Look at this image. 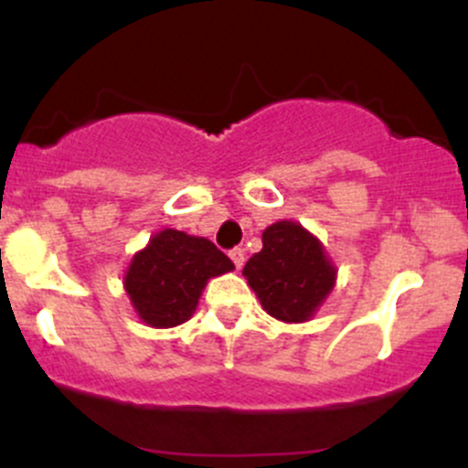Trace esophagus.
<instances>
[{
    "instance_id": "34e87169",
    "label": "esophagus",
    "mask_w": 468,
    "mask_h": 468,
    "mask_svg": "<svg viewBox=\"0 0 468 468\" xmlns=\"http://www.w3.org/2000/svg\"><path fill=\"white\" fill-rule=\"evenodd\" d=\"M230 261H233V264H235V269H242V264H244V249H230Z\"/></svg>"
}]
</instances>
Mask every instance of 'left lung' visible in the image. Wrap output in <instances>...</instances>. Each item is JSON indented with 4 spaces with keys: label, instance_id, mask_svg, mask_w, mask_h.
<instances>
[{
    "label": "left lung",
    "instance_id": "left-lung-1",
    "mask_svg": "<svg viewBox=\"0 0 468 468\" xmlns=\"http://www.w3.org/2000/svg\"><path fill=\"white\" fill-rule=\"evenodd\" d=\"M242 273L267 314L287 324L308 322L337 278L324 244L287 219L264 229L262 251L249 258Z\"/></svg>",
    "mask_w": 468,
    "mask_h": 468
}]
</instances>
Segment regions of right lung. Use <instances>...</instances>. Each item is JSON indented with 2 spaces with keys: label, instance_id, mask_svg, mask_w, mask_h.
<instances>
[{
  "label": "right lung",
  "instance_id": "obj_1",
  "mask_svg": "<svg viewBox=\"0 0 468 468\" xmlns=\"http://www.w3.org/2000/svg\"><path fill=\"white\" fill-rule=\"evenodd\" d=\"M235 264L210 239L165 229L131 261L124 290L146 325L172 328L192 317L210 278Z\"/></svg>",
  "mask_w": 468,
  "mask_h": 468
}]
</instances>
